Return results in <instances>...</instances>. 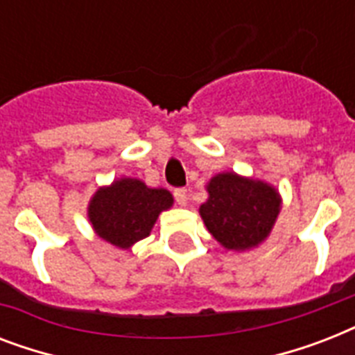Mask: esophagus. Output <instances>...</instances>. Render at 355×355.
Returning a JSON list of instances; mask_svg holds the SVG:
<instances>
[{"instance_id":"obj_1","label":"esophagus","mask_w":355,"mask_h":355,"mask_svg":"<svg viewBox=\"0 0 355 355\" xmlns=\"http://www.w3.org/2000/svg\"><path fill=\"white\" fill-rule=\"evenodd\" d=\"M173 195H175V200H177V205H180V206L188 205V191H186L184 188H177L175 191H173Z\"/></svg>"}]
</instances>
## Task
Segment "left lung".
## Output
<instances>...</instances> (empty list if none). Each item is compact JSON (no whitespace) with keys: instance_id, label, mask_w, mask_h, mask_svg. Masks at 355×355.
Instances as JSON below:
<instances>
[{"instance_id":"8db88e82","label":"left lung","mask_w":355,"mask_h":355,"mask_svg":"<svg viewBox=\"0 0 355 355\" xmlns=\"http://www.w3.org/2000/svg\"><path fill=\"white\" fill-rule=\"evenodd\" d=\"M208 200L199 214L206 228L228 250L258 247L270 234L282 199L270 184L219 173L208 182Z\"/></svg>"}]
</instances>
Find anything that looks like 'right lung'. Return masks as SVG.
Returning <instances> with one entry per match:
<instances>
[{"instance_id":"add662e5","label":"right lung","mask_w":355,"mask_h":355,"mask_svg":"<svg viewBox=\"0 0 355 355\" xmlns=\"http://www.w3.org/2000/svg\"><path fill=\"white\" fill-rule=\"evenodd\" d=\"M171 206L167 189L147 188L138 178H119L97 189L88 205V219L101 239L130 248L149 236L158 216Z\"/></svg>"}]
</instances>
